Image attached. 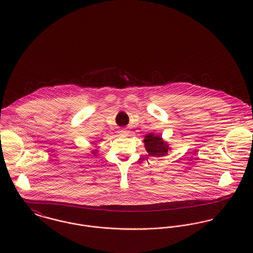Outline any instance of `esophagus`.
Here are the masks:
<instances>
[{
  "label": "esophagus",
  "mask_w": 253,
  "mask_h": 253,
  "mask_svg": "<svg viewBox=\"0 0 253 253\" xmlns=\"http://www.w3.org/2000/svg\"><path fill=\"white\" fill-rule=\"evenodd\" d=\"M120 134L123 135V136H126V135L129 134V131L126 130V129H121V130H120Z\"/></svg>",
  "instance_id": "34e87169"
}]
</instances>
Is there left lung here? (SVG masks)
Masks as SVG:
<instances>
[{"label":"left lung","instance_id":"1","mask_svg":"<svg viewBox=\"0 0 253 253\" xmlns=\"http://www.w3.org/2000/svg\"><path fill=\"white\" fill-rule=\"evenodd\" d=\"M145 148L150 156L162 157L166 156L169 151V145L167 144L160 135H154L152 133L145 136Z\"/></svg>","mask_w":253,"mask_h":253}]
</instances>
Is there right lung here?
Here are the masks:
<instances>
[{"label":"right lung","instance_id":"right-lung-1","mask_svg":"<svg viewBox=\"0 0 253 253\" xmlns=\"http://www.w3.org/2000/svg\"><path fill=\"white\" fill-rule=\"evenodd\" d=\"M93 152H94V151H93ZM93 154H95V153H93Z\"/></svg>","mask_w":253,"mask_h":253}]
</instances>
